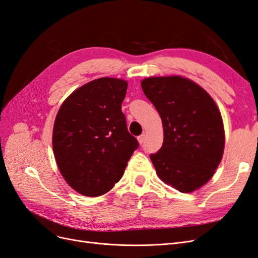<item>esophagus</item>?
Here are the masks:
<instances>
[{
  "instance_id": "esophagus-1",
  "label": "esophagus",
  "mask_w": 258,
  "mask_h": 258,
  "mask_svg": "<svg viewBox=\"0 0 258 258\" xmlns=\"http://www.w3.org/2000/svg\"><path fill=\"white\" fill-rule=\"evenodd\" d=\"M145 135H142V136H140L139 138H138V141H139V143L140 144H143L144 143V141H145Z\"/></svg>"
}]
</instances>
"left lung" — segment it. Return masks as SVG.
<instances>
[{"label": "left lung", "mask_w": 258, "mask_h": 258, "mask_svg": "<svg viewBox=\"0 0 258 258\" xmlns=\"http://www.w3.org/2000/svg\"><path fill=\"white\" fill-rule=\"evenodd\" d=\"M141 86L163 127L162 146L151 155L156 173L181 192L199 189L223 158L225 130L220 108L201 86L183 76L146 77Z\"/></svg>", "instance_id": "1"}]
</instances>
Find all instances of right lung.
I'll return each mask as SVG.
<instances>
[{"label": "right lung", "mask_w": 258, "mask_h": 258, "mask_svg": "<svg viewBox=\"0 0 258 258\" xmlns=\"http://www.w3.org/2000/svg\"><path fill=\"white\" fill-rule=\"evenodd\" d=\"M128 82L101 77L81 86L61 104L52 151L70 187L86 197L110 191L139 143L127 129L121 103Z\"/></svg>", "instance_id": "1"}]
</instances>
